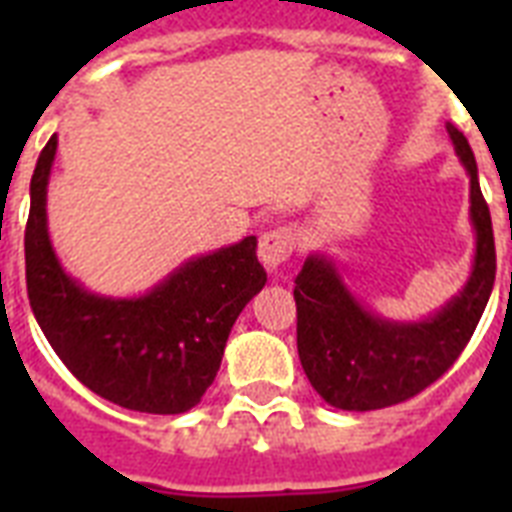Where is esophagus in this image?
Segmentation results:
<instances>
[{"label": "esophagus", "mask_w": 512, "mask_h": 512, "mask_svg": "<svg viewBox=\"0 0 512 512\" xmlns=\"http://www.w3.org/2000/svg\"><path fill=\"white\" fill-rule=\"evenodd\" d=\"M295 231L281 225V228H273V231H265L260 236V244H257V257L260 263L268 268V271H276L281 263H287L292 252H295Z\"/></svg>", "instance_id": "34e87169"}]
</instances>
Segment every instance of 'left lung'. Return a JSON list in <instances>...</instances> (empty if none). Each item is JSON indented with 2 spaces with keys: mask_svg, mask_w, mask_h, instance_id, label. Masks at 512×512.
<instances>
[{
  "mask_svg": "<svg viewBox=\"0 0 512 512\" xmlns=\"http://www.w3.org/2000/svg\"><path fill=\"white\" fill-rule=\"evenodd\" d=\"M446 130L470 175V220L476 228V260L460 295L430 319L401 324L358 303L329 257L311 255L297 273L300 364L316 393L345 412L401 404L436 382L460 358L492 295L497 255L476 156L457 127L449 124Z\"/></svg>",
  "mask_w": 512,
  "mask_h": 512,
  "instance_id": "obj_1",
  "label": "left lung"
}]
</instances>
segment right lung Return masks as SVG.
Segmentation results:
<instances>
[{
  "mask_svg": "<svg viewBox=\"0 0 512 512\" xmlns=\"http://www.w3.org/2000/svg\"><path fill=\"white\" fill-rule=\"evenodd\" d=\"M52 135L31 177L26 287L44 337L76 380L132 412L183 414L215 382L244 305L265 287L257 239L180 265L143 297H100L60 268L47 233Z\"/></svg>",
  "mask_w": 512,
  "mask_h": 512,
  "instance_id": "obj_1",
  "label": "right lung"
}]
</instances>
